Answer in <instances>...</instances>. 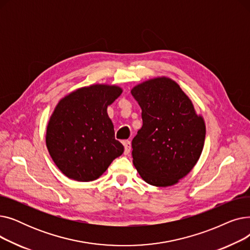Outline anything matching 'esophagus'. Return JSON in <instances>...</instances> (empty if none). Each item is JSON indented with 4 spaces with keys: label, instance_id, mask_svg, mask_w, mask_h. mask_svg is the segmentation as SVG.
Wrapping results in <instances>:
<instances>
[{
    "label": "esophagus",
    "instance_id": "esophagus-1",
    "mask_svg": "<svg viewBox=\"0 0 250 250\" xmlns=\"http://www.w3.org/2000/svg\"><path fill=\"white\" fill-rule=\"evenodd\" d=\"M124 147H125V154L127 155L130 150H132V145H130V142L129 141H125L124 142Z\"/></svg>",
    "mask_w": 250,
    "mask_h": 250
}]
</instances>
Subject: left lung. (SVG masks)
<instances>
[{
    "label": "left lung",
    "mask_w": 250,
    "mask_h": 250,
    "mask_svg": "<svg viewBox=\"0 0 250 250\" xmlns=\"http://www.w3.org/2000/svg\"><path fill=\"white\" fill-rule=\"evenodd\" d=\"M142 109L143 126L132 142L141 177L169 187L185 177L202 154L206 126L190 99L172 80L157 78L130 91Z\"/></svg>",
    "instance_id": "left-lung-1"
}]
</instances>
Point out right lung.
<instances>
[{
	"label": "right lung",
	"mask_w": 250,
	"mask_h": 250,
	"mask_svg": "<svg viewBox=\"0 0 250 250\" xmlns=\"http://www.w3.org/2000/svg\"><path fill=\"white\" fill-rule=\"evenodd\" d=\"M122 92L116 86L93 85L78 89L57 105L45 139L52 160L65 176L95 180L124 153L107 114V106Z\"/></svg>",
	"instance_id": "obj_1"
}]
</instances>
